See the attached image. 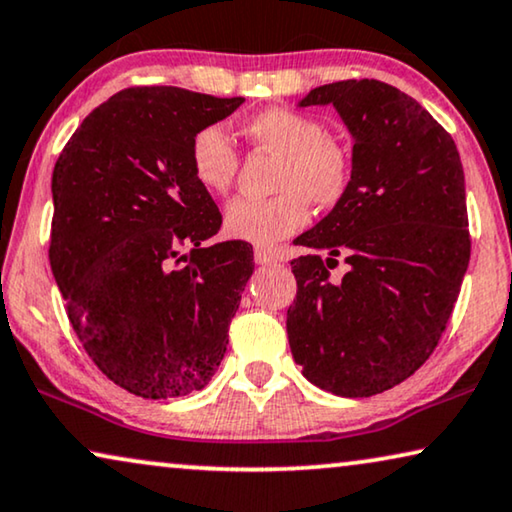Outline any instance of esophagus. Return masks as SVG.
Wrapping results in <instances>:
<instances>
[{
    "instance_id": "1",
    "label": "esophagus",
    "mask_w": 512,
    "mask_h": 512,
    "mask_svg": "<svg viewBox=\"0 0 512 512\" xmlns=\"http://www.w3.org/2000/svg\"><path fill=\"white\" fill-rule=\"evenodd\" d=\"M254 261L258 265H270V263H277L279 256L272 254V251H268V249H256L254 251Z\"/></svg>"
}]
</instances>
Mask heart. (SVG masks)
<instances>
[{
  "instance_id": "b5f03b06",
  "label": "heart",
  "mask_w": 512,
  "mask_h": 512,
  "mask_svg": "<svg viewBox=\"0 0 512 512\" xmlns=\"http://www.w3.org/2000/svg\"><path fill=\"white\" fill-rule=\"evenodd\" d=\"M251 143L281 154L270 198L240 196L228 203L224 226L235 240L272 247L309 221V201L335 207L353 182V157L325 124L293 108H268L244 122ZM191 173L212 194H226L240 170V152L221 124L198 129L189 145Z\"/></svg>"
}]
</instances>
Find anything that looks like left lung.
Segmentation results:
<instances>
[{"label":"left lung","instance_id":"left-lung-1","mask_svg":"<svg viewBox=\"0 0 512 512\" xmlns=\"http://www.w3.org/2000/svg\"><path fill=\"white\" fill-rule=\"evenodd\" d=\"M332 103L353 133L346 198L295 244L298 295L286 330L302 374L339 397H372L416 374L453 314L471 235L450 133L381 80H339L300 106ZM342 257L349 272L332 280Z\"/></svg>","mask_w":512,"mask_h":512}]
</instances>
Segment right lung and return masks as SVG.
<instances>
[{"label": "right lung", "instance_id": "add662e5", "mask_svg": "<svg viewBox=\"0 0 512 512\" xmlns=\"http://www.w3.org/2000/svg\"><path fill=\"white\" fill-rule=\"evenodd\" d=\"M242 101L127 87L85 117L55 164L50 268L85 353L131 395L184 397L224 360L254 251L205 244L221 212L191 173L189 145Z\"/></svg>", "mask_w": 512, "mask_h": 512}]
</instances>
